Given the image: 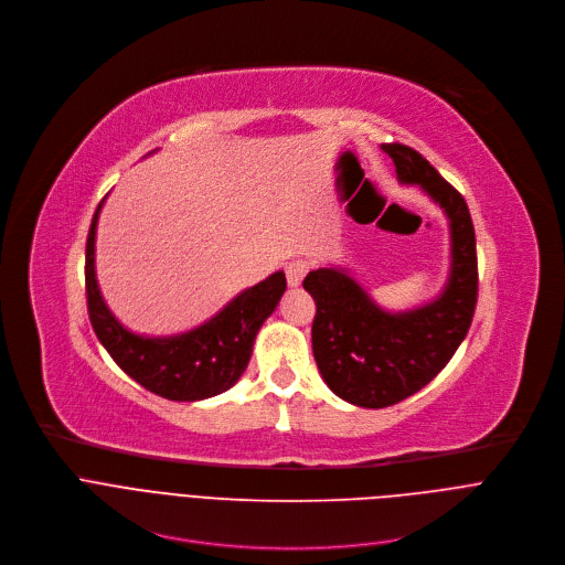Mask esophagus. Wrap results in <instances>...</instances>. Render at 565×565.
Returning <instances> with one entry per match:
<instances>
[{"label":"esophagus","instance_id":"esophagus-1","mask_svg":"<svg viewBox=\"0 0 565 565\" xmlns=\"http://www.w3.org/2000/svg\"><path fill=\"white\" fill-rule=\"evenodd\" d=\"M307 271H309V263H305V260H300V258L287 263L285 274H287L289 287H300L302 280H305V276H307Z\"/></svg>","mask_w":565,"mask_h":565}]
</instances>
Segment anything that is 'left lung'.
Segmentation results:
<instances>
[{
	"instance_id": "left-lung-1",
	"label": "left lung",
	"mask_w": 565,
	"mask_h": 565,
	"mask_svg": "<svg viewBox=\"0 0 565 565\" xmlns=\"http://www.w3.org/2000/svg\"><path fill=\"white\" fill-rule=\"evenodd\" d=\"M401 184L418 186L447 217L449 271L427 302L390 311L348 267L324 265L302 287L316 302L311 350L327 387L352 405L381 409L425 387L455 356L472 324L479 274L477 238L463 195L405 145L381 147Z\"/></svg>"
}]
</instances>
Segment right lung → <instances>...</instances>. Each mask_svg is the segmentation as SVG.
<instances>
[{"label": "right lung", "mask_w": 565, "mask_h": 565, "mask_svg": "<svg viewBox=\"0 0 565 565\" xmlns=\"http://www.w3.org/2000/svg\"><path fill=\"white\" fill-rule=\"evenodd\" d=\"M104 202L106 198L95 209L86 238L88 316L104 350L136 383L169 401L195 403L234 387L249 365L263 322L287 289L285 271L241 291L193 329L171 335L136 333L108 309L95 274V236Z\"/></svg>", "instance_id": "1"}]
</instances>
